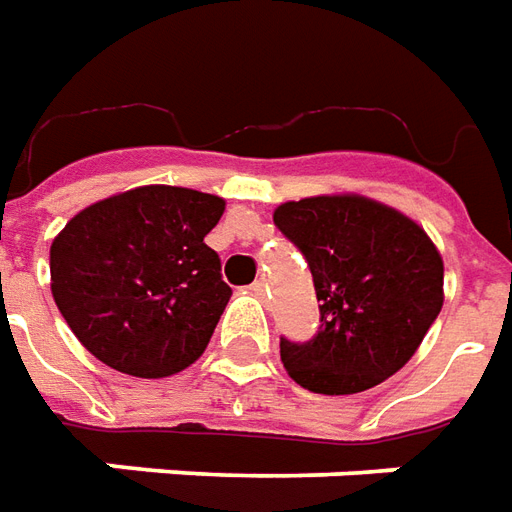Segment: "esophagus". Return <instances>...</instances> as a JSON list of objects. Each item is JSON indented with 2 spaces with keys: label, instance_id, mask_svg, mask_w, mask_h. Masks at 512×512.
I'll return each instance as SVG.
<instances>
[{
  "label": "esophagus",
  "instance_id": "esophagus-1",
  "mask_svg": "<svg viewBox=\"0 0 512 512\" xmlns=\"http://www.w3.org/2000/svg\"><path fill=\"white\" fill-rule=\"evenodd\" d=\"M250 292H253V295H256V297H262V300H264V295H267V284H264V281H256V284L250 286Z\"/></svg>",
  "mask_w": 512,
  "mask_h": 512
}]
</instances>
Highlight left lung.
<instances>
[{
  "instance_id": "8db88e82",
  "label": "left lung",
  "mask_w": 512,
  "mask_h": 512,
  "mask_svg": "<svg viewBox=\"0 0 512 512\" xmlns=\"http://www.w3.org/2000/svg\"><path fill=\"white\" fill-rule=\"evenodd\" d=\"M306 256L320 331L281 339V361L314 394H358L411 361L444 306V259L416 220L355 195H311L273 212Z\"/></svg>"
}]
</instances>
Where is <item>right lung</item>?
<instances>
[{
  "instance_id": "add662e5",
  "label": "right lung",
  "mask_w": 512,
  "mask_h": 512,
  "mask_svg": "<svg viewBox=\"0 0 512 512\" xmlns=\"http://www.w3.org/2000/svg\"><path fill=\"white\" fill-rule=\"evenodd\" d=\"M220 195L146 184L76 212L49 250L52 295L85 350L132 378H170L204 355L231 297L204 237Z\"/></svg>"
}]
</instances>
